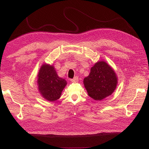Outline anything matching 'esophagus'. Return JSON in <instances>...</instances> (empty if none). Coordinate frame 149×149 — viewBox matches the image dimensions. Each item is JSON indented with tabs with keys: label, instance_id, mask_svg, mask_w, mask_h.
<instances>
[{
	"label": "esophagus",
	"instance_id": "34e87169",
	"mask_svg": "<svg viewBox=\"0 0 149 149\" xmlns=\"http://www.w3.org/2000/svg\"><path fill=\"white\" fill-rule=\"evenodd\" d=\"M78 79H79V78H78V77L77 76H75L74 78H73V79H70V81H71L72 82H77V81H78Z\"/></svg>",
	"mask_w": 149,
	"mask_h": 149
}]
</instances>
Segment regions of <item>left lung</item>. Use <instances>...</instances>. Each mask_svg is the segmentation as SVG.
I'll use <instances>...</instances> for the list:
<instances>
[{"mask_svg":"<svg viewBox=\"0 0 149 149\" xmlns=\"http://www.w3.org/2000/svg\"><path fill=\"white\" fill-rule=\"evenodd\" d=\"M118 78L110 65L104 61L96 63L84 79L88 95L95 100H102L111 95L117 86Z\"/></svg>","mask_w":149,"mask_h":149,"instance_id":"obj_1","label":"left lung"}]
</instances>
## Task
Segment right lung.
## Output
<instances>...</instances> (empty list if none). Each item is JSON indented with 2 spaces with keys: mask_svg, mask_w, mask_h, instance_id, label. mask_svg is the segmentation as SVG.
Segmentation results:
<instances>
[{
  "mask_svg": "<svg viewBox=\"0 0 149 149\" xmlns=\"http://www.w3.org/2000/svg\"><path fill=\"white\" fill-rule=\"evenodd\" d=\"M37 77L39 91L42 97L52 102L58 99L67 82L58 77L53 65L47 64L42 65Z\"/></svg>",
  "mask_w": 149,
  "mask_h": 149,
  "instance_id": "1",
  "label": "right lung"
}]
</instances>
